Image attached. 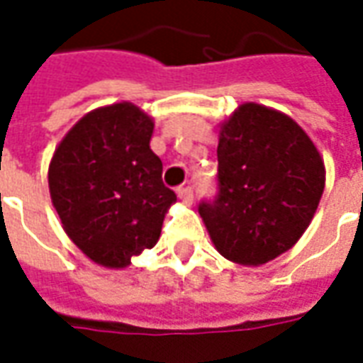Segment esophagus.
Instances as JSON below:
<instances>
[{"instance_id":"esophagus-1","label":"esophagus","mask_w":363,"mask_h":363,"mask_svg":"<svg viewBox=\"0 0 363 363\" xmlns=\"http://www.w3.org/2000/svg\"><path fill=\"white\" fill-rule=\"evenodd\" d=\"M179 198H181L184 204H190L194 200V190H192V186H181L179 189Z\"/></svg>"}]
</instances>
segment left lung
<instances>
[{"label":"left lung","mask_w":363,"mask_h":363,"mask_svg":"<svg viewBox=\"0 0 363 363\" xmlns=\"http://www.w3.org/2000/svg\"><path fill=\"white\" fill-rule=\"evenodd\" d=\"M325 189V165L294 120L247 103L221 126L218 192L198 204L216 249L259 267L297 243Z\"/></svg>","instance_id":"1"}]
</instances>
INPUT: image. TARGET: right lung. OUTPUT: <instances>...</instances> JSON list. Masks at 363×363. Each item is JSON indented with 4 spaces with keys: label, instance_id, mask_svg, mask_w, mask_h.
<instances>
[{
    "label": "right lung",
    "instance_id": "1",
    "mask_svg": "<svg viewBox=\"0 0 363 363\" xmlns=\"http://www.w3.org/2000/svg\"><path fill=\"white\" fill-rule=\"evenodd\" d=\"M153 122L130 103L89 112L54 151L48 184L64 229L91 260L124 268L161 235L177 200L150 150Z\"/></svg>",
    "mask_w": 363,
    "mask_h": 363
}]
</instances>
